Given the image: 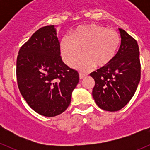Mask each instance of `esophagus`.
<instances>
[{
	"label": "esophagus",
	"instance_id": "obj_1",
	"mask_svg": "<svg viewBox=\"0 0 150 150\" xmlns=\"http://www.w3.org/2000/svg\"><path fill=\"white\" fill-rule=\"evenodd\" d=\"M86 76H87L86 74H82V73H79V79H83V78H85Z\"/></svg>",
	"mask_w": 150,
	"mask_h": 150
}]
</instances>
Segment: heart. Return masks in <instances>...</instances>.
I'll return each instance as SVG.
<instances>
[{
	"mask_svg": "<svg viewBox=\"0 0 150 150\" xmlns=\"http://www.w3.org/2000/svg\"><path fill=\"white\" fill-rule=\"evenodd\" d=\"M121 39L116 31L104 26L90 24L76 28L71 37L64 36L60 41V52L64 62L71 66L80 53L83 54L74 64L80 71H87L95 65H108L116 55Z\"/></svg>",
	"mask_w": 150,
	"mask_h": 150,
	"instance_id": "heart-1",
	"label": "heart"
}]
</instances>
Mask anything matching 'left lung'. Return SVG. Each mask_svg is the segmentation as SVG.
<instances>
[{"instance_id": "left-lung-1", "label": "left lung", "mask_w": 150, "mask_h": 150, "mask_svg": "<svg viewBox=\"0 0 150 150\" xmlns=\"http://www.w3.org/2000/svg\"><path fill=\"white\" fill-rule=\"evenodd\" d=\"M121 45L114 59L90 74L95 80L92 97L100 109L114 112L128 104L140 80V52L137 41L119 28Z\"/></svg>"}]
</instances>
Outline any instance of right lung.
I'll return each mask as SVG.
<instances>
[{"instance_id": "obj_1", "label": "right lung", "mask_w": 150, "mask_h": 150, "mask_svg": "<svg viewBox=\"0 0 150 150\" xmlns=\"http://www.w3.org/2000/svg\"><path fill=\"white\" fill-rule=\"evenodd\" d=\"M56 26L38 30L21 47L16 61L18 86L31 109L52 117L65 111L79 74L64 63Z\"/></svg>"}]
</instances>
